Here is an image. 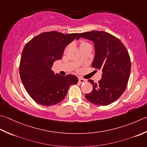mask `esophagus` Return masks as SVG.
<instances>
[{
	"instance_id": "1",
	"label": "esophagus",
	"mask_w": 147,
	"mask_h": 147,
	"mask_svg": "<svg viewBox=\"0 0 147 147\" xmlns=\"http://www.w3.org/2000/svg\"><path fill=\"white\" fill-rule=\"evenodd\" d=\"M86 81V80H85V79H82V78H79V82H80V83H84V82H85Z\"/></svg>"
}]
</instances>
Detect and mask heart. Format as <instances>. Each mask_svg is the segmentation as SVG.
<instances>
[{
	"instance_id": "1",
	"label": "heart",
	"mask_w": 147,
	"mask_h": 147,
	"mask_svg": "<svg viewBox=\"0 0 147 147\" xmlns=\"http://www.w3.org/2000/svg\"><path fill=\"white\" fill-rule=\"evenodd\" d=\"M87 42H80V46H81V45H82V44H86ZM67 49H68V47H67V48L65 49V51H66L67 50Z\"/></svg>"
}]
</instances>
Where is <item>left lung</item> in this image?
<instances>
[{
	"mask_svg": "<svg viewBox=\"0 0 147 147\" xmlns=\"http://www.w3.org/2000/svg\"><path fill=\"white\" fill-rule=\"evenodd\" d=\"M80 37L94 42L95 56L92 67L103 72L98 82L88 80L93 89L86 98L96 105H109L120 98L127 87L131 71L127 50L118 38L104 31L81 33L77 40Z\"/></svg>",
	"mask_w": 147,
	"mask_h": 147,
	"instance_id": "8db88e82",
	"label": "left lung"
}]
</instances>
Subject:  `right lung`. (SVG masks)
Returning a JSON list of instances; mask_svg holds the SVG:
<instances>
[{
  "mask_svg": "<svg viewBox=\"0 0 147 147\" xmlns=\"http://www.w3.org/2000/svg\"><path fill=\"white\" fill-rule=\"evenodd\" d=\"M79 34L64 35L52 31L41 33L26 44L20 63V76L26 92L36 103L51 106L61 101L78 78L55 75L53 63L61 59L64 49Z\"/></svg>",
  "mask_w": 147,
  "mask_h": 147,
  "instance_id": "1",
  "label": "right lung"
}]
</instances>
